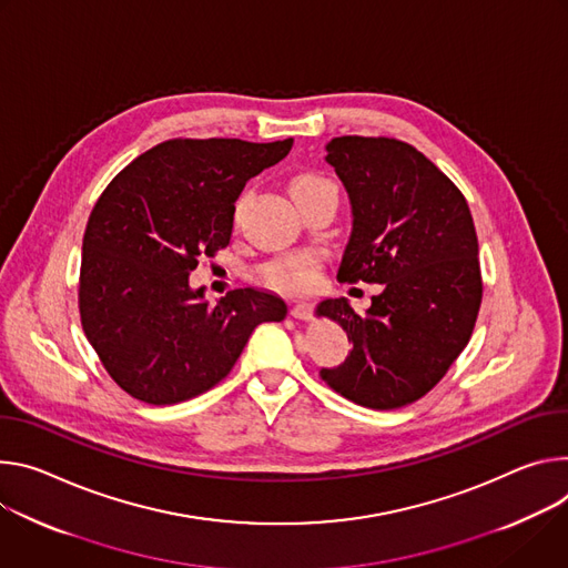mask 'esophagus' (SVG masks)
I'll return each instance as SVG.
<instances>
[{"instance_id": "esophagus-1", "label": "esophagus", "mask_w": 568, "mask_h": 568, "mask_svg": "<svg viewBox=\"0 0 568 568\" xmlns=\"http://www.w3.org/2000/svg\"><path fill=\"white\" fill-rule=\"evenodd\" d=\"M291 316H293L295 321H308V316H311V304H308V302H295V304L291 306Z\"/></svg>"}]
</instances>
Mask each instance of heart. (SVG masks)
Instances as JSON below:
<instances>
[{
	"mask_svg": "<svg viewBox=\"0 0 568 568\" xmlns=\"http://www.w3.org/2000/svg\"><path fill=\"white\" fill-rule=\"evenodd\" d=\"M288 192L295 203L316 196L321 192H336V186L332 180L316 171H300L288 180ZM318 271V260L311 255H295V257H284L273 264H268L262 273L264 282L277 291H304L316 280Z\"/></svg>",
	"mask_w": 568,
	"mask_h": 568,
	"instance_id": "heart-1",
	"label": "heart"
}]
</instances>
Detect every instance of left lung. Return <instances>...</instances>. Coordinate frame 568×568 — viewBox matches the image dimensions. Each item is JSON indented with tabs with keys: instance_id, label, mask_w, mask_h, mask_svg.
<instances>
[{
	"instance_id": "obj_1",
	"label": "left lung",
	"mask_w": 568,
	"mask_h": 568,
	"mask_svg": "<svg viewBox=\"0 0 568 568\" xmlns=\"http://www.w3.org/2000/svg\"><path fill=\"white\" fill-rule=\"evenodd\" d=\"M325 160L352 205L338 280L384 291L365 313L345 297L318 304L352 341L321 376L358 406L402 408L443 379L471 338L483 300L474 219L460 189L406 142L334 138Z\"/></svg>"
}]
</instances>
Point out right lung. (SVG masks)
Segmentation results:
<instances>
[{
    "mask_svg": "<svg viewBox=\"0 0 568 568\" xmlns=\"http://www.w3.org/2000/svg\"><path fill=\"white\" fill-rule=\"evenodd\" d=\"M291 146V138L169 140L105 186L83 236L79 311L103 367L131 397L171 406L207 393L257 325L286 318L284 300L257 288L212 306L189 273L230 243L245 182Z\"/></svg>",
    "mask_w": 568,
    "mask_h": 568,
    "instance_id": "1",
    "label": "right lung"
}]
</instances>
